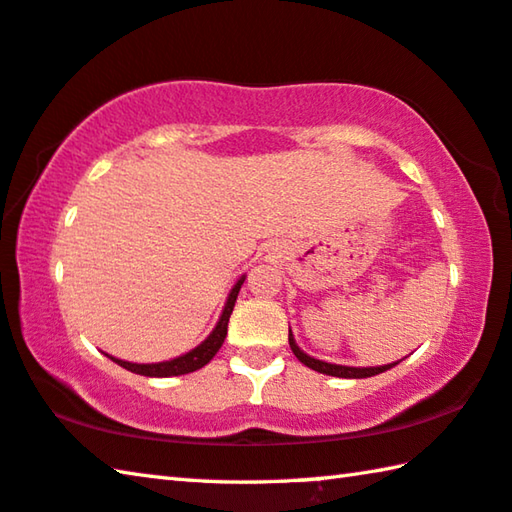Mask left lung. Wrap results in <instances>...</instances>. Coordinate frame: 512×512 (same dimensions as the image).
<instances>
[{
    "label": "left lung",
    "instance_id": "left-lung-1",
    "mask_svg": "<svg viewBox=\"0 0 512 512\" xmlns=\"http://www.w3.org/2000/svg\"><path fill=\"white\" fill-rule=\"evenodd\" d=\"M289 345L293 354H296L298 361L305 363L307 368L316 370V372H323V375H332V377H343V379H363V377H372V375H379V372H386L391 370L393 366H397L400 361H393L388 363V366H370V368H354V366H341V363H327V361H320V359H314L309 357L307 352H302L298 348L296 339H293L291 334V327H289Z\"/></svg>",
    "mask_w": 512,
    "mask_h": 512
}]
</instances>
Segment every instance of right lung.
Wrapping results in <instances>:
<instances>
[{"mask_svg":"<svg viewBox=\"0 0 512 512\" xmlns=\"http://www.w3.org/2000/svg\"><path fill=\"white\" fill-rule=\"evenodd\" d=\"M244 280H246V275H241L235 282V287L230 289L228 300H225L223 311L219 316V323H216L212 332L207 334V339L198 343L196 348H192L189 352L180 354V357H176V359L158 361V363H133V361L110 357V354H106V357L115 361L117 366L131 370V372H135V375H144V377H178V375H187V372H194L198 368L207 366V363L214 359V354L219 352V348L225 341V334H228V320H230L232 309H235L239 289H241V284H244Z\"/></svg>","mask_w":512,"mask_h":512,"instance_id":"right-lung-1","label":"right lung"}]
</instances>
